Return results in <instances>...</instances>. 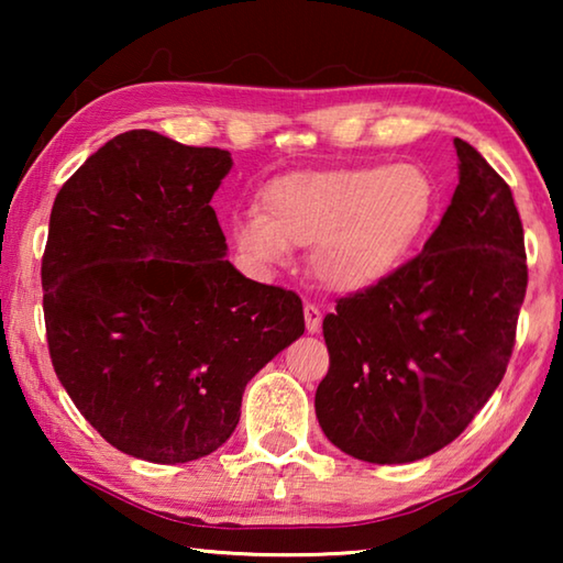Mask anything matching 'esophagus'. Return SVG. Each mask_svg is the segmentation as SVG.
<instances>
[{
  "mask_svg": "<svg viewBox=\"0 0 563 563\" xmlns=\"http://www.w3.org/2000/svg\"><path fill=\"white\" fill-rule=\"evenodd\" d=\"M302 312H305V330L310 332V335H316V332L320 330V325H322V312H320V308H316V305H305L302 308Z\"/></svg>",
  "mask_w": 563,
  "mask_h": 563,
  "instance_id": "34e87169",
  "label": "esophagus"
}]
</instances>
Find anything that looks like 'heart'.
<instances>
[{"mask_svg":"<svg viewBox=\"0 0 563 563\" xmlns=\"http://www.w3.org/2000/svg\"><path fill=\"white\" fill-rule=\"evenodd\" d=\"M434 184L415 164L305 170L271 180L261 213H238V255L258 273L312 247L316 278L335 292H365L395 275L430 223Z\"/></svg>","mask_w":563,"mask_h":563,"instance_id":"b5f03b06","label":"heart"}]
</instances>
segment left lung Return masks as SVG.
<instances>
[{
  "mask_svg": "<svg viewBox=\"0 0 563 563\" xmlns=\"http://www.w3.org/2000/svg\"><path fill=\"white\" fill-rule=\"evenodd\" d=\"M454 148L460 184L422 255L322 320L330 373L318 422L369 464L417 462L454 442L511 357L527 292L521 218L479 151L462 139Z\"/></svg>",
  "mask_w": 563,
  "mask_h": 563,
  "instance_id": "left-lung-1",
  "label": "left lung"
}]
</instances>
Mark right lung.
Masks as SVG:
<instances>
[{
  "label": "right lung",
  "instance_id": "right-lung-1",
  "mask_svg": "<svg viewBox=\"0 0 563 563\" xmlns=\"http://www.w3.org/2000/svg\"><path fill=\"white\" fill-rule=\"evenodd\" d=\"M233 158L133 129L66 180L42 261L54 373L123 454L216 452L245 385L305 332L292 290L245 278L211 198Z\"/></svg>",
  "mask_w": 563,
  "mask_h": 563
}]
</instances>
